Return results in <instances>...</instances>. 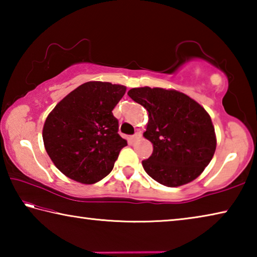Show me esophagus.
I'll return each instance as SVG.
<instances>
[{
	"mask_svg": "<svg viewBox=\"0 0 257 257\" xmlns=\"http://www.w3.org/2000/svg\"><path fill=\"white\" fill-rule=\"evenodd\" d=\"M141 137H142V135L139 134V133H136L135 135H133V136L130 137L129 139H130V142H132V143H135V142L139 141V139H141Z\"/></svg>",
	"mask_w": 257,
	"mask_h": 257,
	"instance_id": "34e87169",
	"label": "esophagus"
}]
</instances>
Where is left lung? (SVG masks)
<instances>
[{"mask_svg": "<svg viewBox=\"0 0 257 257\" xmlns=\"http://www.w3.org/2000/svg\"><path fill=\"white\" fill-rule=\"evenodd\" d=\"M128 95L149 113L144 137L153 144V153L142 162L147 175L167 187L196 179L216 147L214 127L205 108L175 89L139 87Z\"/></svg>", "mask_w": 257, "mask_h": 257, "instance_id": "8db88e82", "label": "left lung"}]
</instances>
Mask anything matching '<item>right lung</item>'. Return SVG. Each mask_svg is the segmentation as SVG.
I'll use <instances>...</instances> for the list:
<instances>
[{
  "instance_id": "obj_1",
  "label": "right lung",
  "mask_w": 257,
  "mask_h": 257,
  "mask_svg": "<svg viewBox=\"0 0 257 257\" xmlns=\"http://www.w3.org/2000/svg\"><path fill=\"white\" fill-rule=\"evenodd\" d=\"M124 93L122 85L85 82L47 115L43 128L44 146L64 176L90 185L112 171L120 151L127 146L112 113Z\"/></svg>"
}]
</instances>
